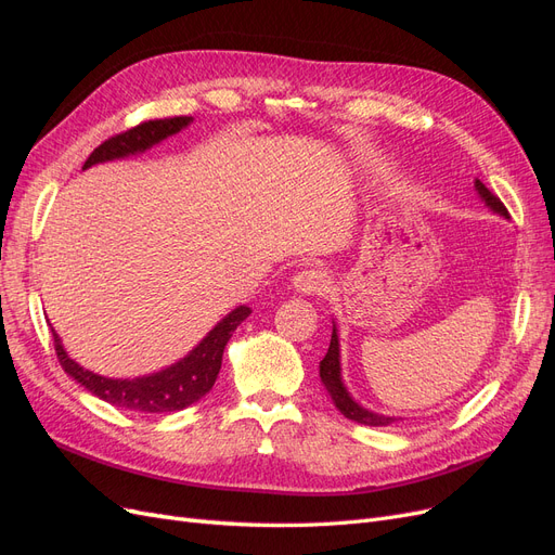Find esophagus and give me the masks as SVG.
<instances>
[{"mask_svg": "<svg viewBox=\"0 0 555 555\" xmlns=\"http://www.w3.org/2000/svg\"><path fill=\"white\" fill-rule=\"evenodd\" d=\"M328 273L324 268H304V271L294 275V289L300 294H322L328 289Z\"/></svg>", "mask_w": 555, "mask_h": 555, "instance_id": "obj_1", "label": "esophagus"}]
</instances>
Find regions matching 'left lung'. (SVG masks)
I'll list each match as a JSON object with an SVG mask.
<instances>
[{
  "label": "left lung",
  "instance_id": "left-lung-1",
  "mask_svg": "<svg viewBox=\"0 0 555 555\" xmlns=\"http://www.w3.org/2000/svg\"><path fill=\"white\" fill-rule=\"evenodd\" d=\"M475 188L486 204H489L495 212L507 217L505 204H502V201L489 188H486L481 180H475ZM319 377H322L324 386L328 389L335 408H338L347 418H351V422L363 424V426H389V424L398 422V418H393V416H382V414L363 410L359 402L351 400V396L347 393V389L343 386V379H340V347H338V333H335V326L331 333V345H328L326 357L322 359V363H319Z\"/></svg>",
  "mask_w": 555,
  "mask_h": 555
}]
</instances>
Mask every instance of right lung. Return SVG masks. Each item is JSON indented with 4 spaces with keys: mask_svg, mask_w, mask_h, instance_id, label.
I'll use <instances>...</instances> for the list:
<instances>
[{
    "mask_svg": "<svg viewBox=\"0 0 555 555\" xmlns=\"http://www.w3.org/2000/svg\"><path fill=\"white\" fill-rule=\"evenodd\" d=\"M192 117L176 115L164 117V120H147L127 131L115 133V137L94 147V153L88 157L82 169H88V166L99 162H111L133 153H143V150L153 147L155 143L171 137V133L188 127ZM249 312L251 310L247 306L229 312L182 361L166 367V371L137 379H111L86 371V367H80L74 359L66 357L55 328L50 331H53L55 354L60 359V365L64 367V373H69L80 386H86V389L96 398L111 402L115 408L133 412H178L190 408L192 402L201 400L212 389L217 375H220L222 354L231 333L238 328L245 317H249Z\"/></svg>",
    "mask_w": 555,
    "mask_h": 555,
    "instance_id": "1",
    "label": "right lung"
}]
</instances>
